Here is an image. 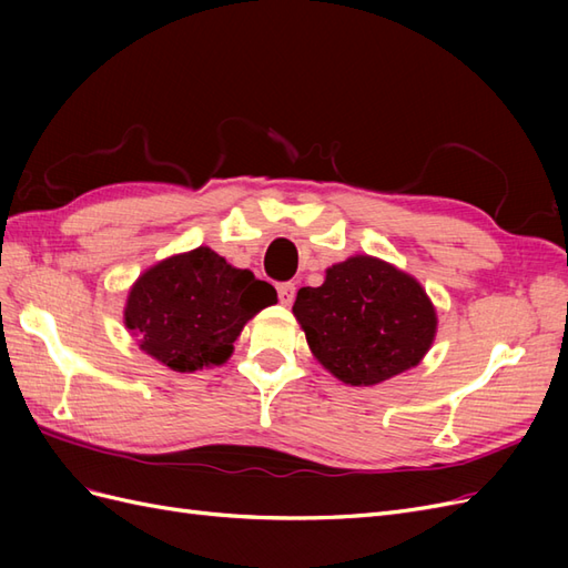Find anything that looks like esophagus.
<instances>
[{
	"mask_svg": "<svg viewBox=\"0 0 568 568\" xmlns=\"http://www.w3.org/2000/svg\"><path fill=\"white\" fill-rule=\"evenodd\" d=\"M277 294H280V301L284 305H291V303H294V298H296V284L294 282L277 284Z\"/></svg>",
	"mask_w": 568,
	"mask_h": 568,
	"instance_id": "1",
	"label": "esophagus"
}]
</instances>
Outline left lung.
<instances>
[{
    "label": "left lung",
    "mask_w": 568,
    "mask_h": 568,
    "mask_svg": "<svg viewBox=\"0 0 568 568\" xmlns=\"http://www.w3.org/2000/svg\"><path fill=\"white\" fill-rule=\"evenodd\" d=\"M307 346L336 379L374 386L415 367L432 348L436 311L417 280L369 255L326 270L294 303Z\"/></svg>",
    "instance_id": "obj_1"
}]
</instances>
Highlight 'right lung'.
<instances>
[{
  "mask_svg": "<svg viewBox=\"0 0 568 568\" xmlns=\"http://www.w3.org/2000/svg\"><path fill=\"white\" fill-rule=\"evenodd\" d=\"M272 303V284L201 246L168 257L134 282L125 326L165 367L196 372L225 363L244 324Z\"/></svg>",
  "mask_w": 568,
  "mask_h": 568,
  "instance_id": "1",
  "label": "right lung"
}]
</instances>
